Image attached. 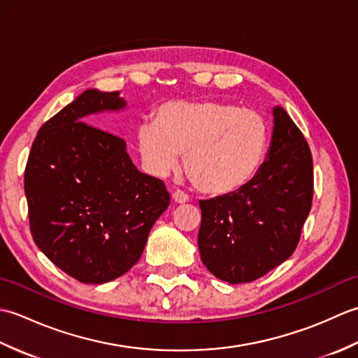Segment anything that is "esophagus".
Wrapping results in <instances>:
<instances>
[{
    "label": "esophagus",
    "instance_id": "obj_1",
    "mask_svg": "<svg viewBox=\"0 0 358 358\" xmlns=\"http://www.w3.org/2000/svg\"><path fill=\"white\" fill-rule=\"evenodd\" d=\"M172 200L175 203H187L189 195L181 191V189H177V191H173V194H172Z\"/></svg>",
    "mask_w": 358,
    "mask_h": 358
}]
</instances>
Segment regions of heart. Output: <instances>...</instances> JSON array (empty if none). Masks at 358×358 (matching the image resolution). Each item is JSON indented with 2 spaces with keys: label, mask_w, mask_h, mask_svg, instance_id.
<instances>
[{
  "label": "heart",
  "mask_w": 358,
  "mask_h": 358,
  "mask_svg": "<svg viewBox=\"0 0 358 358\" xmlns=\"http://www.w3.org/2000/svg\"><path fill=\"white\" fill-rule=\"evenodd\" d=\"M269 126L260 112L215 100H171L143 123L136 143L150 172L166 175L183 155L191 185L210 195L237 191L260 167Z\"/></svg>",
  "instance_id": "heart-1"
}]
</instances>
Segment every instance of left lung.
Listing matches in <instances>:
<instances>
[{"label":"left lung","instance_id":"obj_1","mask_svg":"<svg viewBox=\"0 0 358 358\" xmlns=\"http://www.w3.org/2000/svg\"><path fill=\"white\" fill-rule=\"evenodd\" d=\"M313 195L309 144L277 106L268 158L254 178L237 191L200 201L203 264L231 285L266 275L294 254Z\"/></svg>","mask_w":358,"mask_h":358}]
</instances>
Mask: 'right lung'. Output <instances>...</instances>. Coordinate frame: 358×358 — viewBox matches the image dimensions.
<instances>
[{
    "label": "right lung",
    "mask_w": 358,
    "mask_h": 358,
    "mask_svg": "<svg viewBox=\"0 0 358 358\" xmlns=\"http://www.w3.org/2000/svg\"><path fill=\"white\" fill-rule=\"evenodd\" d=\"M124 106L120 92L86 90L45 121L27 158L32 238L81 283H108L131 269L171 203L163 181L134 166L123 138L86 123Z\"/></svg>",
    "instance_id": "1"
}]
</instances>
